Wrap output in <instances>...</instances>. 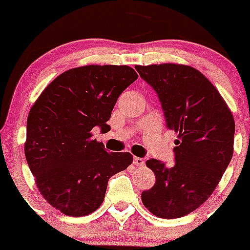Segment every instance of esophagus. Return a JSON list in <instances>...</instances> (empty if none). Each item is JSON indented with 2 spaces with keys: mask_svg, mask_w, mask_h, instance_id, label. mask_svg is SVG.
<instances>
[{
  "mask_svg": "<svg viewBox=\"0 0 250 250\" xmlns=\"http://www.w3.org/2000/svg\"><path fill=\"white\" fill-rule=\"evenodd\" d=\"M133 165L141 167V166L145 165V160H144V158H140V157H133Z\"/></svg>",
  "mask_w": 250,
  "mask_h": 250,
  "instance_id": "1",
  "label": "esophagus"
}]
</instances>
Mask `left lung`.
Segmentation results:
<instances>
[{"mask_svg": "<svg viewBox=\"0 0 250 250\" xmlns=\"http://www.w3.org/2000/svg\"><path fill=\"white\" fill-rule=\"evenodd\" d=\"M161 102L167 128L179 133L175 163L150 158L156 175L143 191L144 206L158 218L176 219L202 206L233 155V116L220 93L198 70L179 64L135 66Z\"/></svg>", "mask_w": 250, "mask_h": 250, "instance_id": "obj_1", "label": "left lung"}]
</instances>
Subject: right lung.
<instances>
[{
  "instance_id": "obj_1",
  "label": "right lung",
  "mask_w": 250,
  "mask_h": 250,
  "mask_svg": "<svg viewBox=\"0 0 250 250\" xmlns=\"http://www.w3.org/2000/svg\"><path fill=\"white\" fill-rule=\"evenodd\" d=\"M137 78L125 65L75 67L53 80L32 105L25 157L40 192L62 213L97 210L109 179L132 165L129 152H107L90 130H109L118 97Z\"/></svg>"
}]
</instances>
